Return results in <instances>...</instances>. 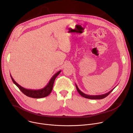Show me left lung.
<instances>
[{"label":"left lung","mask_w":133,"mask_h":133,"mask_svg":"<svg viewBox=\"0 0 133 133\" xmlns=\"http://www.w3.org/2000/svg\"><path fill=\"white\" fill-rule=\"evenodd\" d=\"M75 86H76V89H77V92H78V93L81 95L83 97L85 98H87V99H93V100H98V99H102L104 98H105L106 96H107L115 88H114L113 89H112L111 91H110L109 92H108V93H106L104 94H101V95H88V94H86L85 93H84L83 92H82L79 89V88H78L77 85H76V84H75Z\"/></svg>","instance_id":"left-lung-1"}]
</instances>
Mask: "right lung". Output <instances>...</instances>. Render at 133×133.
Instances as JSON below:
<instances>
[{
    "label": "right lung",
    "instance_id": "add662e5",
    "mask_svg": "<svg viewBox=\"0 0 133 133\" xmlns=\"http://www.w3.org/2000/svg\"><path fill=\"white\" fill-rule=\"evenodd\" d=\"M61 70H59L55 74L53 75V76L51 78L50 80L49 81V83H48L47 85L44 87L42 89H38V90H32V89H28L23 88L19 85L18 83H17L13 78L12 77L11 75H10L11 78L13 81V83L15 84V85L19 88V89L26 96H29V97H31L32 98H35V99H38V98H44L45 96H47L49 95L50 93L51 92L53 88L54 83L55 82V80L57 76L60 73Z\"/></svg>",
    "mask_w": 133,
    "mask_h": 133
}]
</instances>
